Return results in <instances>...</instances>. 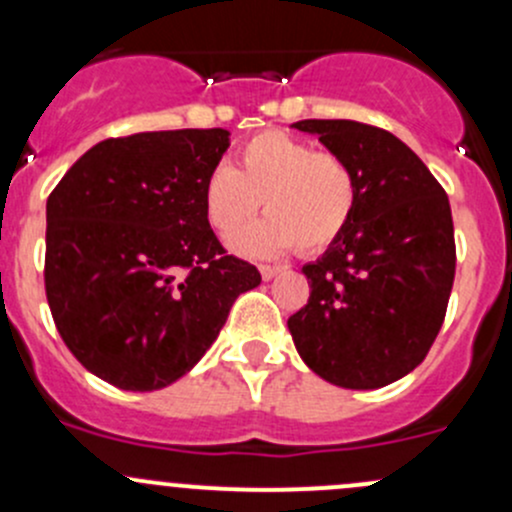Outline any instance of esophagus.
<instances>
[{
	"mask_svg": "<svg viewBox=\"0 0 512 512\" xmlns=\"http://www.w3.org/2000/svg\"><path fill=\"white\" fill-rule=\"evenodd\" d=\"M282 270H285V267H280V265H260L262 280H272V277L280 275Z\"/></svg>",
	"mask_w": 512,
	"mask_h": 512,
	"instance_id": "34e87169",
	"label": "esophagus"
}]
</instances>
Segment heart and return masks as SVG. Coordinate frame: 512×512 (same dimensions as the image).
Listing matches in <instances>:
<instances>
[{"label":"heart","instance_id":"obj_1","mask_svg":"<svg viewBox=\"0 0 512 512\" xmlns=\"http://www.w3.org/2000/svg\"><path fill=\"white\" fill-rule=\"evenodd\" d=\"M265 220L232 240L237 252L280 255L299 247L317 255L342 237L359 203L354 165L337 151L285 131H262L237 151V165H215L203 180V210L220 237H230L260 210Z\"/></svg>","mask_w":512,"mask_h":512}]
</instances>
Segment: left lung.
Listing matches in <instances>:
<instances>
[{
  "instance_id": "1",
  "label": "left lung",
  "mask_w": 512,
  "mask_h": 512,
  "mask_svg": "<svg viewBox=\"0 0 512 512\" xmlns=\"http://www.w3.org/2000/svg\"><path fill=\"white\" fill-rule=\"evenodd\" d=\"M354 165L359 203L337 242L309 262V299L287 319L304 364L344 389H379L414 371L441 332L456 277L446 190L384 128L292 123Z\"/></svg>"
}]
</instances>
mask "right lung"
Wrapping results in <instances>:
<instances>
[{"mask_svg":"<svg viewBox=\"0 0 512 512\" xmlns=\"http://www.w3.org/2000/svg\"><path fill=\"white\" fill-rule=\"evenodd\" d=\"M225 128L106 138L46 200L44 285L69 352L98 379L156 391L218 339L232 302L260 285L203 210Z\"/></svg>","mask_w":512,"mask_h":512,"instance_id":"add662e5","label":"right lung"}]
</instances>
